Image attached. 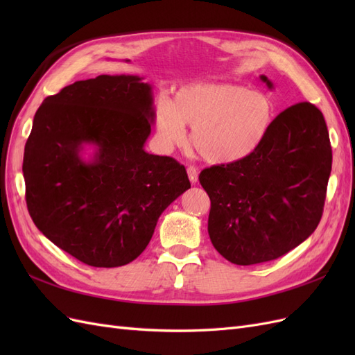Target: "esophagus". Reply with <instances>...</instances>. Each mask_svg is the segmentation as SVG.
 I'll list each match as a JSON object with an SVG mask.
<instances>
[{
  "instance_id": "esophagus-1",
  "label": "esophagus",
  "mask_w": 355,
  "mask_h": 355,
  "mask_svg": "<svg viewBox=\"0 0 355 355\" xmlns=\"http://www.w3.org/2000/svg\"><path fill=\"white\" fill-rule=\"evenodd\" d=\"M187 171H188V178H189V180H191V184H192V185L197 184V182H198V171H197V168H196L194 166H189V167L187 168Z\"/></svg>"
}]
</instances>
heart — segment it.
Returning <instances> with one entry per match:
<instances>
[{
  "instance_id": "obj_1",
  "label": "heart",
  "mask_w": 355,
  "mask_h": 355,
  "mask_svg": "<svg viewBox=\"0 0 355 355\" xmlns=\"http://www.w3.org/2000/svg\"><path fill=\"white\" fill-rule=\"evenodd\" d=\"M274 105L268 94L239 84H194L155 111L157 133L164 144H180L192 127V145L213 164L252 155L270 132Z\"/></svg>"
}]
</instances>
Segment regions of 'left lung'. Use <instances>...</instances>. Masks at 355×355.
Listing matches in <instances>:
<instances>
[{
  "label": "left lung",
  "mask_w": 355,
  "mask_h": 355,
  "mask_svg": "<svg viewBox=\"0 0 355 355\" xmlns=\"http://www.w3.org/2000/svg\"><path fill=\"white\" fill-rule=\"evenodd\" d=\"M261 80L272 89L265 75ZM330 171L323 114L309 102L284 110L252 155L200 173L211 202L214 249L235 265L274 261L295 249L321 219Z\"/></svg>",
  "instance_id": "left-lung-1"
}]
</instances>
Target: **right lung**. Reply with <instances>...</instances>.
<instances>
[{"mask_svg":"<svg viewBox=\"0 0 355 355\" xmlns=\"http://www.w3.org/2000/svg\"><path fill=\"white\" fill-rule=\"evenodd\" d=\"M154 118L153 87L137 75L75 81L35 112L22 167L28 211L83 263L135 261L161 213L191 188L184 166L144 149ZM85 146L95 148L90 160Z\"/></svg>","mask_w":355,"mask_h":355,"instance_id":"add662e5","label":"right lung"}]
</instances>
